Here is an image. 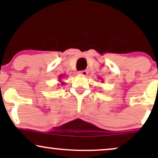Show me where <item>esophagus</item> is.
Masks as SVG:
<instances>
[{"label": "esophagus", "instance_id": "obj_1", "mask_svg": "<svg viewBox=\"0 0 158 158\" xmlns=\"http://www.w3.org/2000/svg\"><path fill=\"white\" fill-rule=\"evenodd\" d=\"M79 75L81 76H87L88 75V71L87 70H81V71H79L78 72Z\"/></svg>", "mask_w": 158, "mask_h": 158}]
</instances>
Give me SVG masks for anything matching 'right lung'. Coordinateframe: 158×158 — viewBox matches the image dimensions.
<instances>
[{
	"instance_id": "1",
	"label": "right lung",
	"mask_w": 158,
	"mask_h": 158,
	"mask_svg": "<svg viewBox=\"0 0 158 158\" xmlns=\"http://www.w3.org/2000/svg\"><path fill=\"white\" fill-rule=\"evenodd\" d=\"M62 79H64V74H61V75L59 77V81L60 83L58 84V86H60V88L61 86H63V85H65V82L63 81Z\"/></svg>"
}]
</instances>
